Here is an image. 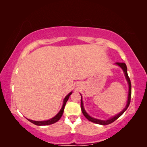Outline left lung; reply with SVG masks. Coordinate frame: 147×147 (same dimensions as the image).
Wrapping results in <instances>:
<instances>
[{"label": "left lung", "mask_w": 147, "mask_h": 147, "mask_svg": "<svg viewBox=\"0 0 147 147\" xmlns=\"http://www.w3.org/2000/svg\"><path fill=\"white\" fill-rule=\"evenodd\" d=\"M116 64L117 65L120 66L123 69V70L124 73V74H125L126 78V80H127V82H128V83L129 91H128V97L127 104H126L125 108H124L123 110L121 111V113H119V114H117V115H115V117H113L108 119V120L102 121V120H99V119H94V118L91 117L89 116L88 114L86 113V111H85V109H84V108L83 102H82V96H81V109H82V111L84 115L86 117V119H88L89 121L93 122V123H94L101 124V125H107V124L112 123L113 122H114L115 120H117V119L119 117L123 115V113L126 110V109H127L129 105H130V100H131V82H130V78H129V76L128 75V73H127V67H126V64L124 63H119V62H117Z\"/></svg>", "instance_id": "8db88e82"}]
</instances>
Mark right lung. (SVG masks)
Wrapping results in <instances>:
<instances>
[{"mask_svg":"<svg viewBox=\"0 0 147 147\" xmlns=\"http://www.w3.org/2000/svg\"><path fill=\"white\" fill-rule=\"evenodd\" d=\"M71 94H72V92H71L70 93H69L67 95L65 96V98L64 100H63V106H62V108L60 109V111H59V113L57 114V115L55 117H54L53 118L50 119V120L44 121H36L30 120V119H28V120L30 122H31L32 123H33V124H36V125H38V126H46V125H49V124H54V123H56L57 121H58L59 119H60L62 115H63V110H64V108H65V106L67 101L68 100L69 96H70Z\"/></svg>","mask_w":147,"mask_h":147,"instance_id":"add662e5","label":"right lung"}]
</instances>
